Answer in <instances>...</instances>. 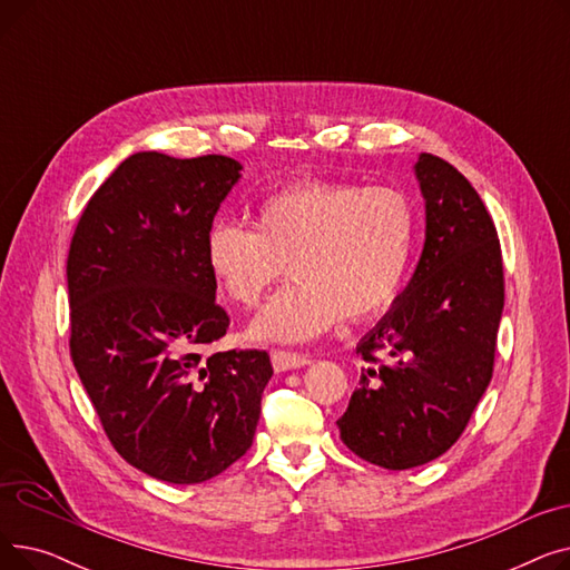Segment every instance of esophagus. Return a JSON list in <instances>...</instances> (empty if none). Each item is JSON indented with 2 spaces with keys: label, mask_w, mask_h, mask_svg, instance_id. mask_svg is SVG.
<instances>
[{
  "label": "esophagus",
  "mask_w": 570,
  "mask_h": 570,
  "mask_svg": "<svg viewBox=\"0 0 570 570\" xmlns=\"http://www.w3.org/2000/svg\"><path fill=\"white\" fill-rule=\"evenodd\" d=\"M269 357H273V365L277 372H288V370H301L305 365H309V357L303 355V353H293V351H279L275 348L273 353H269Z\"/></svg>",
  "instance_id": "34e87169"
}]
</instances>
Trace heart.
Wrapping results in <instances>:
<instances>
[{
	"label": "heart",
	"instance_id": "b5f03b06",
	"mask_svg": "<svg viewBox=\"0 0 570 570\" xmlns=\"http://www.w3.org/2000/svg\"><path fill=\"white\" fill-rule=\"evenodd\" d=\"M252 228L217 222L205 237L209 275L230 303L254 307L288 277L252 321L263 342H307L342 318L370 321L391 307L415 249L413 200L395 187L303 179L265 196Z\"/></svg>",
	"mask_w": 570,
	"mask_h": 570
}]
</instances>
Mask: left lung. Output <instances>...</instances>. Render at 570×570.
Instances as JSON below:
<instances>
[{"label": "left lung", "mask_w": 570, "mask_h": 570, "mask_svg": "<svg viewBox=\"0 0 570 570\" xmlns=\"http://www.w3.org/2000/svg\"><path fill=\"white\" fill-rule=\"evenodd\" d=\"M425 247L409 286L357 342L367 367L337 421L348 451L402 471L443 455L488 391L503 312L494 222L469 179L423 153Z\"/></svg>", "instance_id": "obj_1"}]
</instances>
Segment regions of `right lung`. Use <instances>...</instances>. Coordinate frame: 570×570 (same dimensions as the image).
I'll list each match as a JSON object with an SVG mask.
<instances>
[{"instance_id": "obj_1", "label": "right lung", "mask_w": 570, "mask_h": 570, "mask_svg": "<svg viewBox=\"0 0 570 570\" xmlns=\"http://www.w3.org/2000/svg\"><path fill=\"white\" fill-rule=\"evenodd\" d=\"M230 157L136 153L89 198L67 258L71 357L115 451L175 485L254 441L265 351L205 353L228 331L205 237L239 179Z\"/></svg>"}]
</instances>
